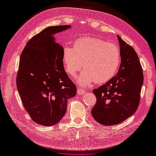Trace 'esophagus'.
Listing matches in <instances>:
<instances>
[{"mask_svg":"<svg viewBox=\"0 0 156 156\" xmlns=\"http://www.w3.org/2000/svg\"><path fill=\"white\" fill-rule=\"evenodd\" d=\"M85 92H86V91L84 90H82V89L78 88V90H77V94H78V95H82V94H84L85 93Z\"/></svg>","mask_w":156,"mask_h":156,"instance_id":"esophagus-1","label":"esophagus"}]
</instances>
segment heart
I'll return each mask as SVG.
<instances>
[{"instance_id": "obj_1", "label": "heart", "mask_w": 156, "mask_h": 156, "mask_svg": "<svg viewBox=\"0 0 156 156\" xmlns=\"http://www.w3.org/2000/svg\"><path fill=\"white\" fill-rule=\"evenodd\" d=\"M62 61L66 72L72 76L82 67L84 69L77 82L86 87L94 82L105 83L113 78L120 65L121 52L115 44L98 38L84 37L74 41L73 48L65 46Z\"/></svg>"}]
</instances>
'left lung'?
Listing matches in <instances>:
<instances>
[{"instance_id":"obj_1","label":"left lung","mask_w":156,"mask_h":156,"mask_svg":"<svg viewBox=\"0 0 156 156\" xmlns=\"http://www.w3.org/2000/svg\"><path fill=\"white\" fill-rule=\"evenodd\" d=\"M121 64L117 74L93 90L97 102L91 113L99 123L106 126L121 123L136 111L144 83L143 70L135 49L117 35Z\"/></svg>"}]
</instances>
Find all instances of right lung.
I'll list each match as a JSON object with an SVG mask.
<instances>
[{
  "label": "right lung",
  "mask_w": 156,
  "mask_h": 156,
  "mask_svg": "<svg viewBox=\"0 0 156 156\" xmlns=\"http://www.w3.org/2000/svg\"><path fill=\"white\" fill-rule=\"evenodd\" d=\"M71 25L50 26L34 36L21 55L16 87L23 107L36 123L52 126L61 120L76 87L65 72L63 48L54 35Z\"/></svg>",
  "instance_id": "obj_1"
}]
</instances>
